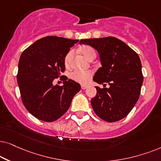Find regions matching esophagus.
I'll list each match as a JSON object with an SVG mask.
<instances>
[{
	"label": "esophagus",
	"mask_w": 161,
	"mask_h": 161,
	"mask_svg": "<svg viewBox=\"0 0 161 161\" xmlns=\"http://www.w3.org/2000/svg\"><path fill=\"white\" fill-rule=\"evenodd\" d=\"M81 88H82V90H85V89H87V86H86V85H82V86H81Z\"/></svg>",
	"instance_id": "34e87169"
}]
</instances>
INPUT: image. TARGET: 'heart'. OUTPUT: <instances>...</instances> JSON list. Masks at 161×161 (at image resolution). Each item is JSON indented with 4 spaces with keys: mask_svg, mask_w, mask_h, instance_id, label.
Here are the masks:
<instances>
[{
    "mask_svg": "<svg viewBox=\"0 0 161 161\" xmlns=\"http://www.w3.org/2000/svg\"><path fill=\"white\" fill-rule=\"evenodd\" d=\"M81 51L83 53V55L86 57L87 59H89L93 54H96L95 50L91 46H83L81 48ZM74 54L73 51H69L67 53V55L65 57V66H68L70 65V60ZM70 78L74 79L76 82L81 83V84H87L88 82L89 79L92 76V73L90 70H76L73 71L70 75Z\"/></svg>",
    "mask_w": 161,
    "mask_h": 161,
    "instance_id": "obj_1",
    "label": "heart"
}]
</instances>
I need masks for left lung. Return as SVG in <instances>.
Instances as JSON below:
<instances>
[{"mask_svg": "<svg viewBox=\"0 0 161 161\" xmlns=\"http://www.w3.org/2000/svg\"><path fill=\"white\" fill-rule=\"evenodd\" d=\"M99 53L102 67L96 72L93 81L108 87L96 86V95L91 105L98 117L115 122L129 114L138 102L143 77L138 53L125 42L113 37L81 40Z\"/></svg>", "mask_w": 161, "mask_h": 161, "instance_id": "obj_1", "label": "left lung"}]
</instances>
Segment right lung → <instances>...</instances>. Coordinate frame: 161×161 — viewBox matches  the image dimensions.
I'll use <instances>...</instances> for the list:
<instances>
[{"label":"right lung","mask_w":161,"mask_h":161,"mask_svg":"<svg viewBox=\"0 0 161 161\" xmlns=\"http://www.w3.org/2000/svg\"><path fill=\"white\" fill-rule=\"evenodd\" d=\"M79 40L48 36L37 40L21 54L17 79L23 104L32 115L51 122L65 114L81 86L65 76L63 85H53L65 71V57ZM61 78V77H60Z\"/></svg>","instance_id":"add662e5"}]
</instances>
